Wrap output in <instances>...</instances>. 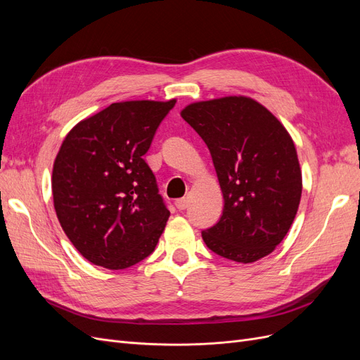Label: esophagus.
I'll return each mask as SVG.
<instances>
[{
    "label": "esophagus",
    "instance_id": "34e87169",
    "mask_svg": "<svg viewBox=\"0 0 360 360\" xmlns=\"http://www.w3.org/2000/svg\"><path fill=\"white\" fill-rule=\"evenodd\" d=\"M188 202H189L188 198H180V200L176 201V207H177L179 210H184L188 207Z\"/></svg>",
    "mask_w": 360,
    "mask_h": 360
}]
</instances>
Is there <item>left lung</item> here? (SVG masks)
<instances>
[{"label": "left lung", "mask_w": 360, "mask_h": 360, "mask_svg": "<svg viewBox=\"0 0 360 360\" xmlns=\"http://www.w3.org/2000/svg\"><path fill=\"white\" fill-rule=\"evenodd\" d=\"M181 117L209 147L224 195L221 219L201 233L207 248L237 263L274 252L302 197L297 151L287 129L245 96L191 103Z\"/></svg>", "instance_id": "1"}]
</instances>
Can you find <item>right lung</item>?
Wrapping results in <instances>:
<instances>
[{
    "label": "right lung",
    "mask_w": 360,
    "mask_h": 360,
    "mask_svg": "<svg viewBox=\"0 0 360 360\" xmlns=\"http://www.w3.org/2000/svg\"><path fill=\"white\" fill-rule=\"evenodd\" d=\"M174 105L176 99L112 103L64 138L52 169L53 207L90 263L127 269L155 250L169 210L143 156Z\"/></svg>",
    "instance_id": "right-lung-1"
}]
</instances>
